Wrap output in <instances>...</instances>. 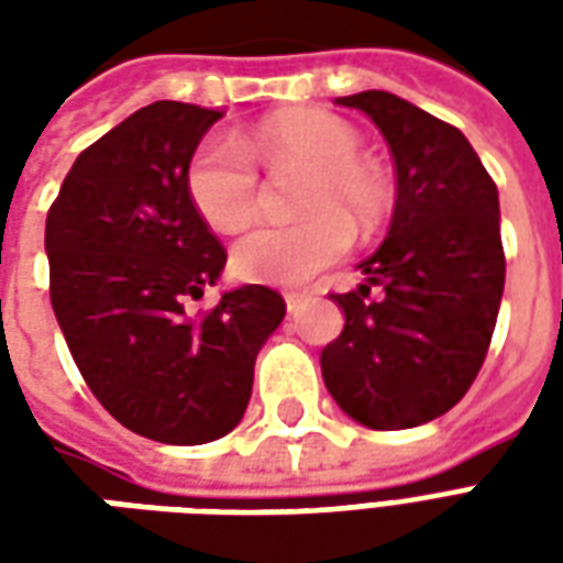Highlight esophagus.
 <instances>
[{"label":"esophagus","mask_w":563,"mask_h":563,"mask_svg":"<svg viewBox=\"0 0 563 563\" xmlns=\"http://www.w3.org/2000/svg\"><path fill=\"white\" fill-rule=\"evenodd\" d=\"M283 298H286V310H289V313H298V310L305 307L307 292H286Z\"/></svg>","instance_id":"esophagus-1"}]
</instances>
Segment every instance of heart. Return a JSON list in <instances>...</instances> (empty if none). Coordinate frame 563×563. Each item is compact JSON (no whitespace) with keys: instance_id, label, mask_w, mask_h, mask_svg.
<instances>
[{"instance_id":"b5f03b06","label":"heart","mask_w":563,"mask_h":563,"mask_svg":"<svg viewBox=\"0 0 563 563\" xmlns=\"http://www.w3.org/2000/svg\"><path fill=\"white\" fill-rule=\"evenodd\" d=\"M353 123L329 111H283L234 141L210 135L186 165V192L201 220L217 232H238L256 217L258 168L305 165L295 192L301 220L258 225L232 250L238 277L271 286H298L346 253L350 225L371 229L391 208V186L365 159Z\"/></svg>"}]
</instances>
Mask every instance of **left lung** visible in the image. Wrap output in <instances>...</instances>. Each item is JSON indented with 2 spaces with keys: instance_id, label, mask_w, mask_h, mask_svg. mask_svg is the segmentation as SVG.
<instances>
[{
  "instance_id": "left-lung-1",
  "label": "left lung",
  "mask_w": 563,
  "mask_h": 563,
  "mask_svg": "<svg viewBox=\"0 0 563 563\" xmlns=\"http://www.w3.org/2000/svg\"><path fill=\"white\" fill-rule=\"evenodd\" d=\"M365 111L395 156L389 238L331 295L341 338L322 350V379L355 422L395 431L431 422L471 389L495 334L507 258L497 186L459 129L383 90L338 99Z\"/></svg>"
}]
</instances>
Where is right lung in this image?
Wrapping results in <instances>:
<instances>
[{"instance_id": "right-lung-1", "label": "right lung", "mask_w": 563, "mask_h": 563, "mask_svg": "<svg viewBox=\"0 0 563 563\" xmlns=\"http://www.w3.org/2000/svg\"><path fill=\"white\" fill-rule=\"evenodd\" d=\"M222 111L153 102L80 153L47 210L51 305L71 358L117 422L159 443L229 434L262 343L286 317L268 286L189 313L225 246L186 192V165Z\"/></svg>"}]
</instances>
